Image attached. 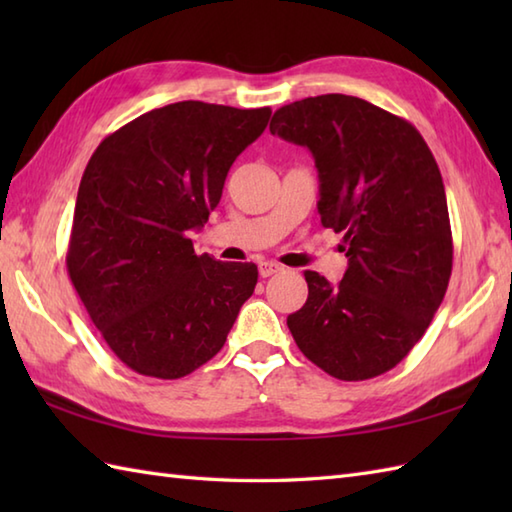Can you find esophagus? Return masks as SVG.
<instances>
[{
  "label": "esophagus",
  "mask_w": 512,
  "mask_h": 512,
  "mask_svg": "<svg viewBox=\"0 0 512 512\" xmlns=\"http://www.w3.org/2000/svg\"><path fill=\"white\" fill-rule=\"evenodd\" d=\"M279 270H281V266L275 264V262H262V264H259V275H262V277L275 275V273H279Z\"/></svg>",
  "instance_id": "1"
}]
</instances>
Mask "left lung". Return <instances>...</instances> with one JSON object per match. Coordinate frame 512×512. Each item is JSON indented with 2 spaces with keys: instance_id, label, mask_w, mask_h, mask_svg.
<instances>
[{
  "instance_id": "8db88e82",
  "label": "left lung",
  "mask_w": 512,
  "mask_h": 512,
  "mask_svg": "<svg viewBox=\"0 0 512 512\" xmlns=\"http://www.w3.org/2000/svg\"><path fill=\"white\" fill-rule=\"evenodd\" d=\"M270 134L308 147L321 224L343 233L339 284L306 270L308 299L288 317L299 350L339 380H367L405 358L438 312L453 268L447 195L409 121L356 96L279 107Z\"/></svg>"
}]
</instances>
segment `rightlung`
Listing matches in <instances>:
<instances>
[{
    "instance_id": "add662e5",
    "label": "right lung",
    "mask_w": 512,
    "mask_h": 512,
    "mask_svg": "<svg viewBox=\"0 0 512 512\" xmlns=\"http://www.w3.org/2000/svg\"><path fill=\"white\" fill-rule=\"evenodd\" d=\"M270 107L180 101L134 118L96 147L76 195L65 266L110 350L173 380L222 350L257 266L195 255L189 233L220 204L235 158Z\"/></svg>"
}]
</instances>
